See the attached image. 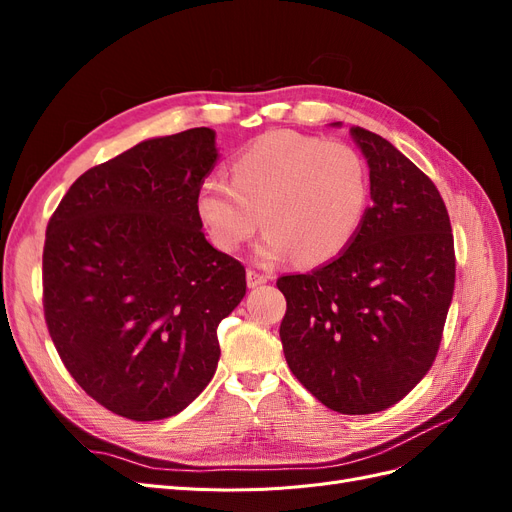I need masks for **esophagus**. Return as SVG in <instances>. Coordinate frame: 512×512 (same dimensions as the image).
I'll list each match as a JSON object with an SVG mask.
<instances>
[{
  "instance_id": "34e87169",
  "label": "esophagus",
  "mask_w": 512,
  "mask_h": 512,
  "mask_svg": "<svg viewBox=\"0 0 512 512\" xmlns=\"http://www.w3.org/2000/svg\"><path fill=\"white\" fill-rule=\"evenodd\" d=\"M245 275H247V286H250V288H256V286L265 284V282L269 280V275L260 273V271H256V269H247Z\"/></svg>"
}]
</instances>
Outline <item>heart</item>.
<instances>
[{
  "mask_svg": "<svg viewBox=\"0 0 512 512\" xmlns=\"http://www.w3.org/2000/svg\"><path fill=\"white\" fill-rule=\"evenodd\" d=\"M230 175H211L196 192L198 220L222 252H237L262 222V260L294 254L299 265H322L346 250L367 209V164L342 141L269 132L239 153Z\"/></svg>",
  "mask_w": 512,
  "mask_h": 512,
  "instance_id": "obj_1",
  "label": "heart"
}]
</instances>
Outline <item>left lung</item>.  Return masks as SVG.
Listing matches in <instances>:
<instances>
[{"mask_svg":"<svg viewBox=\"0 0 512 512\" xmlns=\"http://www.w3.org/2000/svg\"><path fill=\"white\" fill-rule=\"evenodd\" d=\"M369 164L371 205L337 258L282 275L290 371L320 404L374 414L436 361L455 290L451 220L433 181L386 138L350 128Z\"/></svg>","mask_w":512,"mask_h":512,"instance_id":"left-lung-1","label":"left lung"}]
</instances>
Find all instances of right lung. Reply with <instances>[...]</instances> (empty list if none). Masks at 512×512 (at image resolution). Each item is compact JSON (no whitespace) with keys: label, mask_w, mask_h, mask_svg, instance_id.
Listing matches in <instances>:
<instances>
[{"label":"right lung","mask_w":512,"mask_h":512,"mask_svg":"<svg viewBox=\"0 0 512 512\" xmlns=\"http://www.w3.org/2000/svg\"><path fill=\"white\" fill-rule=\"evenodd\" d=\"M215 132L151 138L76 179L46 226L42 305L70 376L100 406L160 421L203 393L245 269L205 239L196 192Z\"/></svg>","instance_id":"add662e5"}]
</instances>
